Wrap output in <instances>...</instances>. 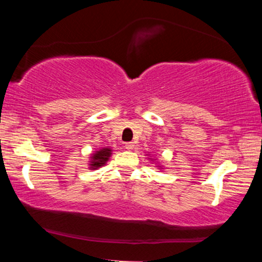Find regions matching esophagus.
<instances>
[{
    "instance_id": "obj_1",
    "label": "esophagus",
    "mask_w": 262,
    "mask_h": 262,
    "mask_svg": "<svg viewBox=\"0 0 262 262\" xmlns=\"http://www.w3.org/2000/svg\"><path fill=\"white\" fill-rule=\"evenodd\" d=\"M134 143H132V141H129V143H125L124 144V148L127 150H133L134 149Z\"/></svg>"
}]
</instances>
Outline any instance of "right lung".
I'll list each match as a JSON object with an SVG mask.
<instances>
[{
  "instance_id": "1",
  "label": "right lung",
  "mask_w": 262,
  "mask_h": 262,
  "mask_svg": "<svg viewBox=\"0 0 262 262\" xmlns=\"http://www.w3.org/2000/svg\"><path fill=\"white\" fill-rule=\"evenodd\" d=\"M111 156V149L110 148H103L98 151H96L92 156V161H91V169H96V167H101L103 166L104 164L108 161Z\"/></svg>"
}]
</instances>
